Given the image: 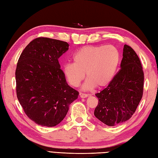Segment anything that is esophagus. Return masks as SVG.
Masks as SVG:
<instances>
[{"mask_svg":"<svg viewBox=\"0 0 158 158\" xmlns=\"http://www.w3.org/2000/svg\"><path fill=\"white\" fill-rule=\"evenodd\" d=\"M79 96L81 98H87L89 95L86 94H84V93H79Z\"/></svg>","mask_w":158,"mask_h":158,"instance_id":"obj_1","label":"esophagus"}]
</instances>
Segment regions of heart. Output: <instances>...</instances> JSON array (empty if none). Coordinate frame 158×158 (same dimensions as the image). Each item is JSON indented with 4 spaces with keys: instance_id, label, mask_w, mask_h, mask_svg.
<instances>
[{
    "instance_id": "obj_1",
    "label": "heart",
    "mask_w": 158,
    "mask_h": 158,
    "mask_svg": "<svg viewBox=\"0 0 158 158\" xmlns=\"http://www.w3.org/2000/svg\"><path fill=\"white\" fill-rule=\"evenodd\" d=\"M73 64L63 67V73L73 87H78L84 79L83 89L89 90L108 86L115 77L120 62V53L116 47L89 45L79 49L73 56Z\"/></svg>"
}]
</instances>
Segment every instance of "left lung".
Segmentation results:
<instances>
[{
    "label": "left lung",
    "instance_id": "8db88e82",
    "mask_svg": "<svg viewBox=\"0 0 158 158\" xmlns=\"http://www.w3.org/2000/svg\"><path fill=\"white\" fill-rule=\"evenodd\" d=\"M121 69L111 83L96 94L98 104L94 115L106 125L126 122L135 113L143 94L144 73L141 62L130 46L124 45Z\"/></svg>",
    "mask_w": 158,
    "mask_h": 158
}]
</instances>
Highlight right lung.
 Masks as SVG:
<instances>
[{
	"instance_id": "add662e5",
	"label": "right lung",
	"mask_w": 158,
	"mask_h": 158,
	"mask_svg": "<svg viewBox=\"0 0 158 158\" xmlns=\"http://www.w3.org/2000/svg\"><path fill=\"white\" fill-rule=\"evenodd\" d=\"M69 45L39 37L19 56L15 70L17 97L26 115L38 125L53 127L64 118L79 92L70 87L58 58Z\"/></svg>"
}]
</instances>
